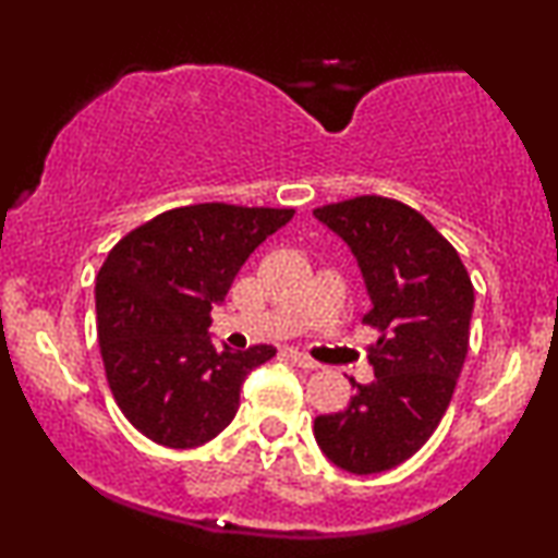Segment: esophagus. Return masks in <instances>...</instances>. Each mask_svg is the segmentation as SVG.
Returning <instances> with one entry per match:
<instances>
[{
  "label": "esophagus",
  "instance_id": "obj_1",
  "mask_svg": "<svg viewBox=\"0 0 558 558\" xmlns=\"http://www.w3.org/2000/svg\"><path fill=\"white\" fill-rule=\"evenodd\" d=\"M289 357H292V363L300 365V368H307V371H315V368H319V363H317V361H312L310 355L300 353V350H289Z\"/></svg>",
  "mask_w": 558,
  "mask_h": 558
}]
</instances>
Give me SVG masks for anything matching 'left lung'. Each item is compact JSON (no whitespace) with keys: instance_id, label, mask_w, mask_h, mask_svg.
Returning <instances> with one entry per match:
<instances>
[{"instance_id":"left-lung-1","label":"left lung","mask_w":558,"mask_h":558,"mask_svg":"<svg viewBox=\"0 0 558 558\" xmlns=\"http://www.w3.org/2000/svg\"><path fill=\"white\" fill-rule=\"evenodd\" d=\"M357 258L376 327V378L350 384L348 409L315 418L319 449L353 475L393 470L424 447L468 357L475 289L452 243L422 213L380 195L315 208Z\"/></svg>"}]
</instances>
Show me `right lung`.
I'll use <instances>...</instances> for the list:
<instances>
[{
  "mask_svg": "<svg viewBox=\"0 0 558 558\" xmlns=\"http://www.w3.org/2000/svg\"><path fill=\"white\" fill-rule=\"evenodd\" d=\"M292 208L185 205L159 213L109 251L96 277L98 345L113 401L144 437L172 449L218 437L241 386L277 348L213 345V304Z\"/></svg>",
  "mask_w": 558,
  "mask_h": 558,
  "instance_id": "obj_1",
  "label": "right lung"
}]
</instances>
